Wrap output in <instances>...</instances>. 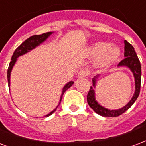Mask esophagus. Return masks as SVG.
<instances>
[{
  "label": "esophagus",
  "mask_w": 146,
  "mask_h": 146,
  "mask_svg": "<svg viewBox=\"0 0 146 146\" xmlns=\"http://www.w3.org/2000/svg\"><path fill=\"white\" fill-rule=\"evenodd\" d=\"M88 76V72L86 70H81L78 72V78H85Z\"/></svg>",
  "instance_id": "1"
}]
</instances>
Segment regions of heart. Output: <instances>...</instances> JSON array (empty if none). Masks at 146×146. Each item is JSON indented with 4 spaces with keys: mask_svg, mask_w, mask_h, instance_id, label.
I'll return each mask as SVG.
<instances>
[{
    "mask_svg": "<svg viewBox=\"0 0 146 146\" xmlns=\"http://www.w3.org/2000/svg\"><path fill=\"white\" fill-rule=\"evenodd\" d=\"M90 55L92 58H99V65L108 66L115 61L120 55V50L115 46H109L106 42H96L90 49Z\"/></svg>",
    "mask_w": 146,
    "mask_h": 146,
    "instance_id": "heart-1",
    "label": "heart"
}]
</instances>
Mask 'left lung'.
Returning a JSON list of instances; mask_svg holds the SVG:
<instances>
[{"instance_id": "obj_1", "label": "left lung", "mask_w": 146, "mask_h": 146, "mask_svg": "<svg viewBox=\"0 0 146 146\" xmlns=\"http://www.w3.org/2000/svg\"><path fill=\"white\" fill-rule=\"evenodd\" d=\"M125 58L121 60L119 62V66H127L131 69V72H133L135 80V92L133 95V97L131 99L126 106H124L123 108L119 110H108L107 108H104L100 105H98L95 98V92L92 87H90L88 93L87 95V102L91 108H92L94 111L104 117H117L121 115V114L125 112L133 103L135 102L137 98L139 97L140 93V88H141V64L139 60V58L137 56L136 53L134 50V48L131 46V44H129L127 40H125V52H124ZM98 77V75L95 76L92 79L93 85L95 86V82L96 78Z\"/></svg>"}]
</instances>
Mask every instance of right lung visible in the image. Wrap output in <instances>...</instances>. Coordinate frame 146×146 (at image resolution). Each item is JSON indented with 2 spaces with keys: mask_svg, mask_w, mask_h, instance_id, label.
I'll return each mask as SVG.
<instances>
[{
  "mask_svg": "<svg viewBox=\"0 0 146 146\" xmlns=\"http://www.w3.org/2000/svg\"><path fill=\"white\" fill-rule=\"evenodd\" d=\"M51 34V32H47L44 33L42 35H33L31 37H30L29 38H27V40H25L24 42H23L21 45L18 47V48L16 49L13 54L11 58V61L10 62L9 67H8V69H7V81H8V86H10V76H11V69L14 66V64L16 62V60H17V58H18L21 55H22L24 54L27 53L28 51H30L31 50H32L33 48H35V47H37L38 45H39L40 43H42L44 40H45ZM73 82H70L67 84L63 88V92H62V94H61V100H60V102H61V98H62V96H63V94L64 93V92L66 91L67 89H68L69 88L71 87L72 85H73ZM56 110V108L51 111V113L47 115V116L51 115V114L53 113L54 111Z\"/></svg>",
  "mask_w": 146,
  "mask_h": 146,
  "instance_id": "right-lung-1",
  "label": "right lung"
}]
</instances>
